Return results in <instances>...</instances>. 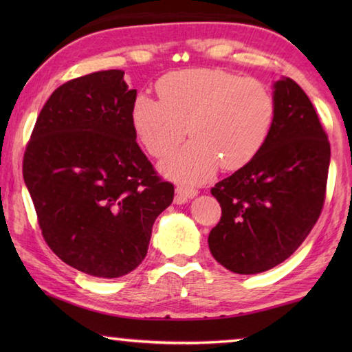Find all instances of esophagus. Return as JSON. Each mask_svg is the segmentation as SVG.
<instances>
[{"instance_id":"esophagus-1","label":"esophagus","mask_w":352,"mask_h":352,"mask_svg":"<svg viewBox=\"0 0 352 352\" xmlns=\"http://www.w3.org/2000/svg\"><path fill=\"white\" fill-rule=\"evenodd\" d=\"M197 195V189L188 186H177L175 188V204H184L188 199H192Z\"/></svg>"}]
</instances>
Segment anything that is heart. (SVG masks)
<instances>
[{"label": "heart", "mask_w": 352, "mask_h": 352, "mask_svg": "<svg viewBox=\"0 0 352 352\" xmlns=\"http://www.w3.org/2000/svg\"><path fill=\"white\" fill-rule=\"evenodd\" d=\"M160 99L140 94L132 122L148 155L168 157L184 140L186 146L163 163L168 177L204 183L223 170H237L258 157L275 122L270 88L254 77L225 69L190 68L166 74L157 83Z\"/></svg>", "instance_id": "1"}]
</instances>
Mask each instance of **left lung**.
<instances>
[{
    "label": "left lung",
    "instance_id": "1",
    "mask_svg": "<svg viewBox=\"0 0 352 352\" xmlns=\"http://www.w3.org/2000/svg\"><path fill=\"white\" fill-rule=\"evenodd\" d=\"M275 122L253 162L211 188L222 217L208 237L219 264L239 275L295 253L323 210L331 146L311 99L290 77L273 93Z\"/></svg>",
    "mask_w": 352,
    "mask_h": 352
}]
</instances>
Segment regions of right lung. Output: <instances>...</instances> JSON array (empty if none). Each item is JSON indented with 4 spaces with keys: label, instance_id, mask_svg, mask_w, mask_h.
Segmentation results:
<instances>
[{
    "label": "right lung",
    "instance_id": "add662e5",
    "mask_svg": "<svg viewBox=\"0 0 352 352\" xmlns=\"http://www.w3.org/2000/svg\"><path fill=\"white\" fill-rule=\"evenodd\" d=\"M135 99L121 69L68 80L46 100L23 158L47 247L96 278L135 270L174 200L136 142Z\"/></svg>",
    "mask_w": 352,
    "mask_h": 352
}]
</instances>
